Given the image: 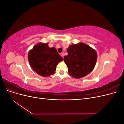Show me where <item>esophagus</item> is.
Returning <instances> with one entry per match:
<instances>
[{
  "mask_svg": "<svg viewBox=\"0 0 124 124\" xmlns=\"http://www.w3.org/2000/svg\"><path fill=\"white\" fill-rule=\"evenodd\" d=\"M60 54H61V55L63 58V56H64V54H63V53H61Z\"/></svg>",
  "mask_w": 124,
  "mask_h": 124,
  "instance_id": "1",
  "label": "esophagus"
}]
</instances>
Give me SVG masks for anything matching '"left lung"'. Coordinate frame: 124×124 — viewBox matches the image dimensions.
<instances>
[{
	"label": "left lung",
	"mask_w": 124,
	"mask_h": 124,
	"mask_svg": "<svg viewBox=\"0 0 124 124\" xmlns=\"http://www.w3.org/2000/svg\"><path fill=\"white\" fill-rule=\"evenodd\" d=\"M68 55L63 58L68 72L74 78H81L91 73L94 68L97 58L96 52L88 45L80 42L67 48Z\"/></svg>",
	"instance_id": "obj_1"
}]
</instances>
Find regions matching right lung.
<instances>
[{
	"label": "right lung",
	"mask_w": 124,
	"mask_h": 124,
	"mask_svg": "<svg viewBox=\"0 0 124 124\" xmlns=\"http://www.w3.org/2000/svg\"><path fill=\"white\" fill-rule=\"evenodd\" d=\"M28 61L31 68L44 77L53 74L56 66L63 58L54 47H49L48 44L39 43L29 52Z\"/></svg>",
	"instance_id": "1"
}]
</instances>
